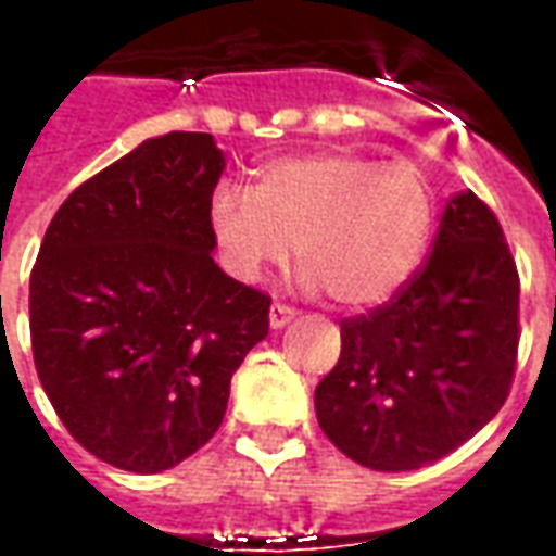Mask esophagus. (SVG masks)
<instances>
[{
	"mask_svg": "<svg viewBox=\"0 0 556 556\" xmlns=\"http://www.w3.org/2000/svg\"><path fill=\"white\" fill-rule=\"evenodd\" d=\"M294 309H289V306H282V303H274L270 306V315H267V321H270V330H282L286 325H291L294 321Z\"/></svg>",
	"mask_w": 556,
	"mask_h": 556,
	"instance_id": "1",
	"label": "esophagus"
}]
</instances>
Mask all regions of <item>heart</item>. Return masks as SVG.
I'll return each instance as SVG.
<instances>
[{
    "label": "heart",
    "mask_w": 556,
    "mask_h": 556,
    "mask_svg": "<svg viewBox=\"0 0 556 556\" xmlns=\"http://www.w3.org/2000/svg\"><path fill=\"white\" fill-rule=\"evenodd\" d=\"M207 226L219 262L247 286L301 262V286L339 306H381L408 286L434 226V195L410 163L333 148L258 169L253 195L217 187Z\"/></svg>",
    "instance_id": "obj_1"
}]
</instances>
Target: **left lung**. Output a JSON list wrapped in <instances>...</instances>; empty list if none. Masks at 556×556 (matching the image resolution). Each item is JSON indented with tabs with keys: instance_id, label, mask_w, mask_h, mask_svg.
I'll return each instance as SVG.
<instances>
[{
	"instance_id": "left-lung-1",
	"label": "left lung",
	"mask_w": 556,
	"mask_h": 556,
	"mask_svg": "<svg viewBox=\"0 0 556 556\" xmlns=\"http://www.w3.org/2000/svg\"><path fill=\"white\" fill-rule=\"evenodd\" d=\"M518 270L489 205L443 207L419 274L372 315L342 321V354L315 387L339 453L384 473L417 470L470 441L509 396Z\"/></svg>"
}]
</instances>
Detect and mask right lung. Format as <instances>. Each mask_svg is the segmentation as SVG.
<instances>
[{
  "label": "right lung",
  "mask_w": 556,
  "mask_h": 556,
  "mask_svg": "<svg viewBox=\"0 0 556 556\" xmlns=\"http://www.w3.org/2000/svg\"><path fill=\"white\" fill-rule=\"evenodd\" d=\"M211 134L146 139L67 195L29 279L35 369L101 462L160 473L205 446L270 298L214 262Z\"/></svg>",
  "instance_id": "right-lung-1"
}]
</instances>
